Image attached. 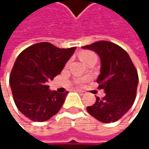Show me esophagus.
<instances>
[{
  "mask_svg": "<svg viewBox=\"0 0 149 149\" xmlns=\"http://www.w3.org/2000/svg\"><path fill=\"white\" fill-rule=\"evenodd\" d=\"M76 91H77V93H79V94H81V95H84V94H85L84 91H80V90H77Z\"/></svg>",
  "mask_w": 149,
  "mask_h": 149,
  "instance_id": "1",
  "label": "esophagus"
}]
</instances>
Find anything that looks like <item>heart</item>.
<instances>
[{"label":"heart","instance_id":"b5f03b06","mask_svg":"<svg viewBox=\"0 0 149 149\" xmlns=\"http://www.w3.org/2000/svg\"><path fill=\"white\" fill-rule=\"evenodd\" d=\"M96 57V54L92 52H89V51H84V52H82L80 53V58L83 62H87L89 59L92 58H95ZM84 79H82L80 81V83H84Z\"/></svg>","mask_w":149,"mask_h":149}]
</instances>
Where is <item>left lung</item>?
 Returning <instances> with one entry per match:
<instances>
[{"instance_id":"left-lung-1","label":"left lung","mask_w":149,"mask_h":149,"mask_svg":"<svg viewBox=\"0 0 149 149\" xmlns=\"http://www.w3.org/2000/svg\"><path fill=\"white\" fill-rule=\"evenodd\" d=\"M83 49L97 53L101 60V70L97 82L105 96L97 97L96 103L87 107V111L101 123L118 121L134 104L138 85V73L128 52L121 46L101 40Z\"/></svg>"}]
</instances>
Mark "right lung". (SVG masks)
<instances>
[{"instance_id":"1","label":"right lung","mask_w":149,"mask_h":149,"mask_svg":"<svg viewBox=\"0 0 149 149\" xmlns=\"http://www.w3.org/2000/svg\"><path fill=\"white\" fill-rule=\"evenodd\" d=\"M76 47L62 49L41 42L25 49L17 58L9 77L18 109L33 122H45L56 115L66 94L49 90L47 82L63 70Z\"/></svg>"}]
</instances>
